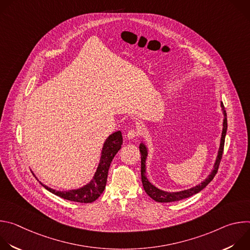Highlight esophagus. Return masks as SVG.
<instances>
[{"mask_svg": "<svg viewBox=\"0 0 250 250\" xmlns=\"http://www.w3.org/2000/svg\"><path fill=\"white\" fill-rule=\"evenodd\" d=\"M140 135V131L137 129H130L127 132V138L128 139H134Z\"/></svg>", "mask_w": 250, "mask_h": 250, "instance_id": "esophagus-1", "label": "esophagus"}]
</instances>
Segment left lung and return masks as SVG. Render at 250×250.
<instances>
[{
    "label": "left lung",
    "mask_w": 250,
    "mask_h": 250,
    "mask_svg": "<svg viewBox=\"0 0 250 250\" xmlns=\"http://www.w3.org/2000/svg\"><path fill=\"white\" fill-rule=\"evenodd\" d=\"M221 108H222V112H223V115H224L223 130H222L220 147H219V150H218V155H217L216 161H215V163H213L212 170L208 175L206 179L204 181H202L200 184H198V185H196V186H194L190 189L178 191V192H167V191H163L161 189H158L156 186L151 184L148 181L147 177H146V159H147V155H148V148H147L146 145L145 144L144 141L140 142L139 151L141 153V170H140V172H141V181H142V185H144L145 191L146 192V194L151 199H153L154 201H156L158 203H170V202L180 201V200L189 198V197L199 193L213 179V177L216 176V174L218 172L219 165H220V162H221V159H222V155H223V151H224V146H225V138H226L227 129H228L227 113H226V110H225V106H224L223 103H221Z\"/></svg>",
    "instance_id": "1"
}]
</instances>
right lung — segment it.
Wrapping results in <instances>:
<instances>
[{
	"instance_id": "obj_1",
	"label": "right lung",
	"mask_w": 250,
	"mask_h": 250,
	"mask_svg": "<svg viewBox=\"0 0 250 250\" xmlns=\"http://www.w3.org/2000/svg\"><path fill=\"white\" fill-rule=\"evenodd\" d=\"M122 145L123 135L121 130L116 131L106 137L103 145L100 162L93 176V179L81 188L71 189L68 191H59L52 189L42 184V182L40 183L50 193L65 200L78 203H92L96 201L104 192L112 160L118 153V151L122 148Z\"/></svg>"
}]
</instances>
